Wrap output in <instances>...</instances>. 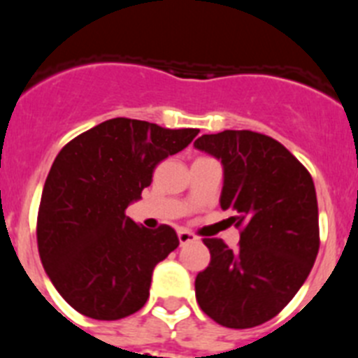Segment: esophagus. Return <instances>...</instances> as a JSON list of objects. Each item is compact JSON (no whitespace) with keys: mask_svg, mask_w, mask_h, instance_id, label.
Here are the masks:
<instances>
[{"mask_svg":"<svg viewBox=\"0 0 358 358\" xmlns=\"http://www.w3.org/2000/svg\"><path fill=\"white\" fill-rule=\"evenodd\" d=\"M177 236H179V243H181V245H185V243H189V242H195V240H197V236L192 235V233L186 229L177 231Z\"/></svg>","mask_w":358,"mask_h":358,"instance_id":"34e87169","label":"esophagus"}]
</instances>
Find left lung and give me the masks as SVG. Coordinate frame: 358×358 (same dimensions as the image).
Instances as JSON below:
<instances>
[{"label": "left lung", "mask_w": 358, "mask_h": 358, "mask_svg": "<svg viewBox=\"0 0 358 358\" xmlns=\"http://www.w3.org/2000/svg\"><path fill=\"white\" fill-rule=\"evenodd\" d=\"M194 147L222 163L220 208L242 227L235 252L220 238H204L211 262L195 278V297L222 327H258L285 308L314 267V181L280 141L258 132L204 134Z\"/></svg>", "instance_id": "obj_1"}]
</instances>
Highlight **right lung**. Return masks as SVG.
Instances as JSON below:
<instances>
[{
    "label": "right lung",
    "instance_id": "1",
    "mask_svg": "<svg viewBox=\"0 0 358 358\" xmlns=\"http://www.w3.org/2000/svg\"><path fill=\"white\" fill-rule=\"evenodd\" d=\"M197 134L113 118L59 152L43 188L37 245L53 287L82 315L116 321L147 303L154 267L179 238L164 224L138 226L125 210L140 201L157 163Z\"/></svg>",
    "mask_w": 358,
    "mask_h": 358
}]
</instances>
